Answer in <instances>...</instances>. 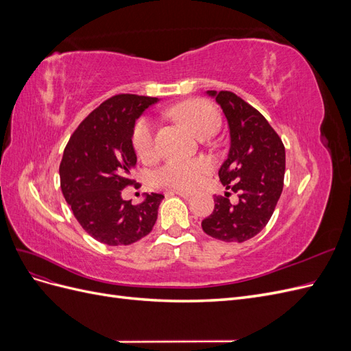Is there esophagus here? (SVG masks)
Instances as JSON below:
<instances>
[{"mask_svg": "<svg viewBox=\"0 0 351 351\" xmlns=\"http://www.w3.org/2000/svg\"><path fill=\"white\" fill-rule=\"evenodd\" d=\"M171 193H173V195L182 196V197H184V199L193 196V192H189V190H171Z\"/></svg>", "mask_w": 351, "mask_h": 351, "instance_id": "34e87169", "label": "esophagus"}]
</instances>
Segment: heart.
<instances>
[{
  "mask_svg": "<svg viewBox=\"0 0 351 351\" xmlns=\"http://www.w3.org/2000/svg\"><path fill=\"white\" fill-rule=\"evenodd\" d=\"M171 112L197 137L214 134L221 123L218 111L209 102L202 99L184 101L176 105ZM132 143L136 154L141 158L147 159L154 156V123L149 119H141L136 123L132 134ZM210 167V161L205 158L190 159V161H168L154 173V182L158 186L189 190L202 182V178L209 171Z\"/></svg>",
  "mask_w": 351,
  "mask_h": 351,
  "instance_id": "b5f03b06",
  "label": "heart"
}]
</instances>
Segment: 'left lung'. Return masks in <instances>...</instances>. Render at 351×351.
<instances>
[{"label": "left lung", "instance_id": "obj_1", "mask_svg": "<svg viewBox=\"0 0 351 351\" xmlns=\"http://www.w3.org/2000/svg\"><path fill=\"white\" fill-rule=\"evenodd\" d=\"M206 93L228 121L230 151L218 176L226 189L239 195V202L231 204L228 193L215 196V208L202 228L214 239L243 243L259 234L274 214L284 186L285 149L267 119L236 93Z\"/></svg>", "mask_w": 351, "mask_h": 351}]
</instances>
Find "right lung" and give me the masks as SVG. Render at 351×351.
Masks as SVG:
<instances>
[{"mask_svg": "<svg viewBox=\"0 0 351 351\" xmlns=\"http://www.w3.org/2000/svg\"><path fill=\"white\" fill-rule=\"evenodd\" d=\"M156 102L158 98L130 93L104 101L79 124L62 154V195L82 228L108 246L136 243L156 222L162 195H146L139 205L121 197V190L133 184L136 120Z\"/></svg>", "mask_w": 351, "mask_h": 351, "instance_id": "add662e5", "label": "right lung"}]
</instances>
